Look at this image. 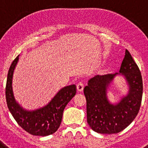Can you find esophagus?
Listing matches in <instances>:
<instances>
[{
	"label": "esophagus",
	"mask_w": 148,
	"mask_h": 148,
	"mask_svg": "<svg viewBox=\"0 0 148 148\" xmlns=\"http://www.w3.org/2000/svg\"><path fill=\"white\" fill-rule=\"evenodd\" d=\"M76 87H77V91H78V92H81L83 91L84 90V84L83 83H82V82H79V83L78 84L76 85Z\"/></svg>",
	"instance_id": "obj_1"
}]
</instances>
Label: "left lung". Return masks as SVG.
<instances>
[{
  "mask_svg": "<svg viewBox=\"0 0 148 148\" xmlns=\"http://www.w3.org/2000/svg\"><path fill=\"white\" fill-rule=\"evenodd\" d=\"M116 76H122L128 92L115 103L107 93ZM143 84L141 72L126 49L119 73L95 75L84 89L87 101V121L92 130L101 134L118 133L136 117L142 102Z\"/></svg>",
  "mask_w": 148,
  "mask_h": 148,
  "instance_id": "obj_1",
  "label": "left lung"
}]
</instances>
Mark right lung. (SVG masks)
Returning <instances> with one entry per match:
<instances>
[{
    "instance_id": "1",
    "label": "right lung",
    "mask_w": 148,
    "mask_h": 148,
    "mask_svg": "<svg viewBox=\"0 0 148 148\" xmlns=\"http://www.w3.org/2000/svg\"><path fill=\"white\" fill-rule=\"evenodd\" d=\"M18 60L19 56L12 63L8 72L6 86L8 108L18 125L29 133L40 136L51 135L60 127L64 110L75 96L76 86L71 84L61 88L42 108L32 110L24 109L15 99L12 87L13 74Z\"/></svg>"
}]
</instances>
